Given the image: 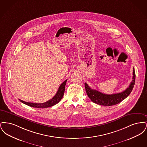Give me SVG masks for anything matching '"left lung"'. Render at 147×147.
Listing matches in <instances>:
<instances>
[{"mask_svg":"<svg viewBox=\"0 0 147 147\" xmlns=\"http://www.w3.org/2000/svg\"><path fill=\"white\" fill-rule=\"evenodd\" d=\"M136 74L134 68L133 69V80L131 82L129 87L125 91L111 95L103 94L100 91L91 89L88 85L85 83V88L86 94L91 101L98 105L103 106H112L116 105L125 99L132 91L135 83Z\"/></svg>","mask_w":147,"mask_h":147,"instance_id":"1","label":"left lung"}]
</instances>
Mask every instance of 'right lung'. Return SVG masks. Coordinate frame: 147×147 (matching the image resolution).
I'll return each mask as SVG.
<instances>
[{
    "label": "right lung",
    "mask_w": 147,
    "mask_h": 147,
    "mask_svg": "<svg viewBox=\"0 0 147 147\" xmlns=\"http://www.w3.org/2000/svg\"><path fill=\"white\" fill-rule=\"evenodd\" d=\"M67 81V79L65 80L59 86L58 91L53 98H52L51 100H49V101H47L44 103L37 104V103L25 102V101H22L20 99H19V100L21 101V102H22L23 104H24L25 105H28L30 107H33L35 108H46V107H49L51 106H52L53 105L58 104L63 98V95L64 93V90H65V86Z\"/></svg>",
    "instance_id": "obj_1"
}]
</instances>
